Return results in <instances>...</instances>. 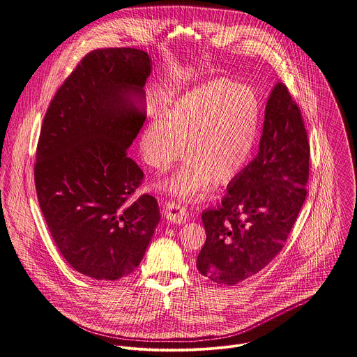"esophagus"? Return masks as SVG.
Segmentation results:
<instances>
[{
  "label": "esophagus",
  "mask_w": 357,
  "mask_h": 357,
  "mask_svg": "<svg viewBox=\"0 0 357 357\" xmlns=\"http://www.w3.org/2000/svg\"><path fill=\"white\" fill-rule=\"evenodd\" d=\"M165 218L171 222V223H176V225H182L188 220L189 215L185 206H182L181 203H175V202H168L165 205Z\"/></svg>",
  "instance_id": "34e87169"
}]
</instances>
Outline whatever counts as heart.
<instances>
[{"label":"heart","instance_id":"obj_1","mask_svg":"<svg viewBox=\"0 0 357 357\" xmlns=\"http://www.w3.org/2000/svg\"><path fill=\"white\" fill-rule=\"evenodd\" d=\"M259 130L254 94L227 80L202 84L181 97L165 120L149 121L141 137L145 161L168 171L189 158L167 183L171 193L190 197L213 185L230 182L245 165Z\"/></svg>","mask_w":357,"mask_h":357}]
</instances>
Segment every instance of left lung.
I'll use <instances>...</instances> for the list:
<instances>
[{"label":"left lung","instance_id":"8db88e82","mask_svg":"<svg viewBox=\"0 0 357 357\" xmlns=\"http://www.w3.org/2000/svg\"><path fill=\"white\" fill-rule=\"evenodd\" d=\"M310 142L287 86L278 82L267 101L260 149L227 186L216 209L202 213L206 241L196 268L234 285L261 271L281 251L307 197Z\"/></svg>","mask_w":357,"mask_h":357}]
</instances>
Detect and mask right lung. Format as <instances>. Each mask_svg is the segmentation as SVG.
Segmentation results:
<instances>
[{
	"instance_id": "add662e5",
	"label": "right lung",
	"mask_w": 357,
	"mask_h": 357,
	"mask_svg": "<svg viewBox=\"0 0 357 357\" xmlns=\"http://www.w3.org/2000/svg\"><path fill=\"white\" fill-rule=\"evenodd\" d=\"M151 58L96 49L56 91L36 148L38 202L59 251L80 274L116 281L141 263L161 219L151 195L130 200L144 172L127 155L144 121Z\"/></svg>"
}]
</instances>
